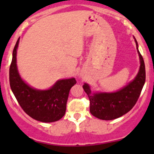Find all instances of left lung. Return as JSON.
Listing matches in <instances>:
<instances>
[{
    "label": "left lung",
    "instance_id": "1",
    "mask_svg": "<svg viewBox=\"0 0 154 154\" xmlns=\"http://www.w3.org/2000/svg\"><path fill=\"white\" fill-rule=\"evenodd\" d=\"M136 43V48L138 43ZM140 58V69L136 78L120 91L113 93L91 92L89 86L85 83L83 89L90 101V112L99 119L113 120L124 116L132 109L137 102L145 82V66L143 57L139 51Z\"/></svg>",
    "mask_w": 154,
    "mask_h": 154
}]
</instances>
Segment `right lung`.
<instances>
[{"label":"right lung","instance_id":"right-lung-1","mask_svg":"<svg viewBox=\"0 0 154 154\" xmlns=\"http://www.w3.org/2000/svg\"><path fill=\"white\" fill-rule=\"evenodd\" d=\"M19 38L12 53L10 67L11 89L22 109L33 119L42 122H54L64 116L71 88L77 83L74 78L59 80L45 91L34 89L26 84L19 76L16 66V50Z\"/></svg>","mask_w":154,"mask_h":154}]
</instances>
